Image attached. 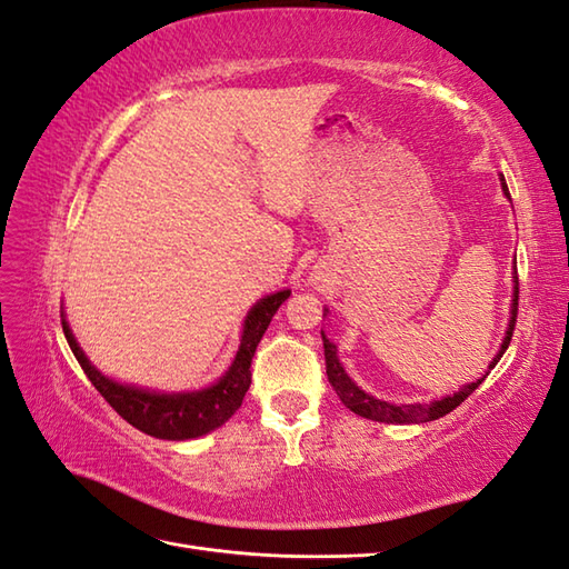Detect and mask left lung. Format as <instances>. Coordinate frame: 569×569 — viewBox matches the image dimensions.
<instances>
[{"instance_id": "1", "label": "left lung", "mask_w": 569, "mask_h": 569, "mask_svg": "<svg viewBox=\"0 0 569 569\" xmlns=\"http://www.w3.org/2000/svg\"><path fill=\"white\" fill-rule=\"evenodd\" d=\"M501 189L509 196L507 189V181L501 177ZM517 315H519V281L517 288H513V306H511V320H509V329H507V337H505V345H501L497 359H492L490 363V371L497 366V361L501 359V353L507 351L509 341L513 337V327H517ZM325 341V361H327V378L332 382V388L337 390L339 400L345 402L353 415L366 417V419H373V421H386V425H421V421H431V419H439L446 417L448 412H453V409L470 398V392L478 390L482 386V380H475L470 386H463L458 392H453L451 398H443V400H436L431 405H390V402H382L371 398V395L363 392L356 382L345 373V368H341L339 359H337V347L322 335Z\"/></svg>"}]
</instances>
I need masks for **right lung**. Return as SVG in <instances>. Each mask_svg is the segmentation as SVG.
<instances>
[{"label":"right lung","mask_w":569,"mask_h":569,"mask_svg":"<svg viewBox=\"0 0 569 569\" xmlns=\"http://www.w3.org/2000/svg\"><path fill=\"white\" fill-rule=\"evenodd\" d=\"M290 296V290H279V293L261 298L252 312L247 315L244 320V332H242V345L237 351L230 371L224 373L216 386L198 392H177V395H164V392H150L140 390L133 386H121V382L109 380L101 376L94 366L87 361V356L79 349V345L72 337L70 325L62 320V332L68 337V345L74 353V359L82 366V371L91 380L101 398L109 402L118 415H121L128 425H133L142 433L154 436V439H167V441H183V439H196V436H203L222 427L237 409L242 407L244 395L249 390V382H252V356L257 351V345L261 341L263 332L271 322L276 310L281 308V302Z\"/></svg>","instance_id":"obj_1"}]
</instances>
